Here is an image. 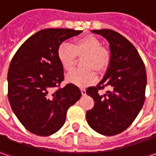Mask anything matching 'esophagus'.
Masks as SVG:
<instances>
[{"label": "esophagus", "instance_id": "esophagus-1", "mask_svg": "<svg viewBox=\"0 0 156 156\" xmlns=\"http://www.w3.org/2000/svg\"><path fill=\"white\" fill-rule=\"evenodd\" d=\"M81 92L82 95H85L86 94V89L85 88H81Z\"/></svg>", "mask_w": 156, "mask_h": 156}]
</instances>
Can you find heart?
Returning <instances> with one entry per match:
<instances>
[{
	"mask_svg": "<svg viewBox=\"0 0 156 156\" xmlns=\"http://www.w3.org/2000/svg\"><path fill=\"white\" fill-rule=\"evenodd\" d=\"M97 38L93 35H85L75 39L72 44L63 42L57 49V58L66 71H71L75 67L76 56H83L84 69H75L67 75L69 83L79 87H86L96 81L97 72L105 71L109 63V54Z\"/></svg>",
	"mask_w": 156,
	"mask_h": 156,
	"instance_id": "obj_1",
	"label": "heart"
}]
</instances>
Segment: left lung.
Segmentation results:
<instances>
[{
	"label": "left lung",
	"instance_id": "left-lung-1",
	"mask_svg": "<svg viewBox=\"0 0 156 156\" xmlns=\"http://www.w3.org/2000/svg\"><path fill=\"white\" fill-rule=\"evenodd\" d=\"M109 43L110 62L104 78L86 93L94 99L93 108L87 111L88 125L97 133L115 135L135 121L145 101L147 75L145 65L134 45L121 34L111 29L91 31ZM111 90L100 96L99 90Z\"/></svg>",
	"mask_w": 156,
	"mask_h": 156
}]
</instances>
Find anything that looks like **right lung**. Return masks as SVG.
<instances>
[{
  "mask_svg": "<svg viewBox=\"0 0 156 156\" xmlns=\"http://www.w3.org/2000/svg\"><path fill=\"white\" fill-rule=\"evenodd\" d=\"M81 30L47 28L19 48L9 65L8 96L12 110L29 132L48 136L63 126L67 111L81 98L80 88L64 80L57 49Z\"/></svg>",
  "mask_w": 156,
  "mask_h": 156,
  "instance_id": "obj_1",
  "label": "right lung"
}]
</instances>
